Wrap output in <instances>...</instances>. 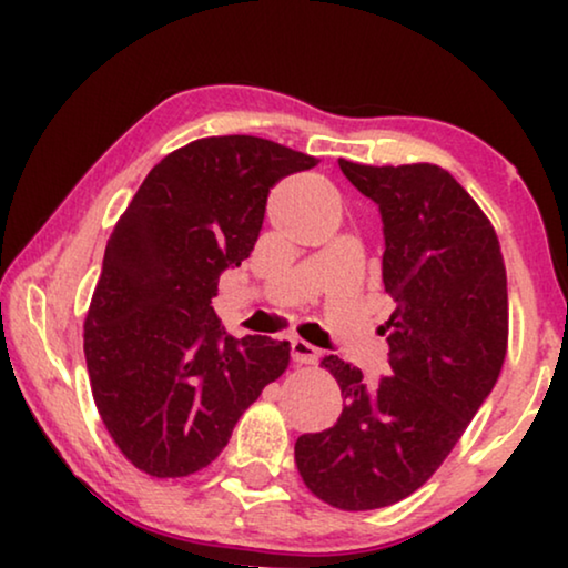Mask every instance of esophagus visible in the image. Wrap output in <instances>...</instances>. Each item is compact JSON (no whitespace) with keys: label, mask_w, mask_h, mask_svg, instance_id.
I'll return each mask as SVG.
<instances>
[{"label":"esophagus","mask_w":568,"mask_h":568,"mask_svg":"<svg viewBox=\"0 0 568 568\" xmlns=\"http://www.w3.org/2000/svg\"><path fill=\"white\" fill-rule=\"evenodd\" d=\"M290 354H292L294 364H313V362L321 359V352H317L313 344H307V341H302V338L290 341Z\"/></svg>","instance_id":"esophagus-1"}]
</instances>
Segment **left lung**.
Returning a JSON list of instances; mask_svg holds the SVG:
<instances>
[{
  "instance_id": "left-lung-1",
  "label": "left lung",
  "mask_w": 568,
  "mask_h": 568,
  "mask_svg": "<svg viewBox=\"0 0 568 568\" xmlns=\"http://www.w3.org/2000/svg\"><path fill=\"white\" fill-rule=\"evenodd\" d=\"M383 220L390 377L325 356L344 410L294 445L317 499L346 511L390 507L432 478L484 406L507 354V271L499 237L447 170L338 160Z\"/></svg>"
}]
</instances>
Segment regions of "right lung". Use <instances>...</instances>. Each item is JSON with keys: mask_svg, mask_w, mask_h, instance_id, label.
<instances>
[{"mask_svg": "<svg viewBox=\"0 0 568 568\" xmlns=\"http://www.w3.org/2000/svg\"><path fill=\"white\" fill-rule=\"evenodd\" d=\"M317 160L258 136H209L150 170L105 245L84 321L92 398L139 470L181 478L222 453L290 344L235 338L216 284L258 240L268 191Z\"/></svg>", "mask_w": 568, "mask_h": 568, "instance_id": "obj_1", "label": "right lung"}]
</instances>
